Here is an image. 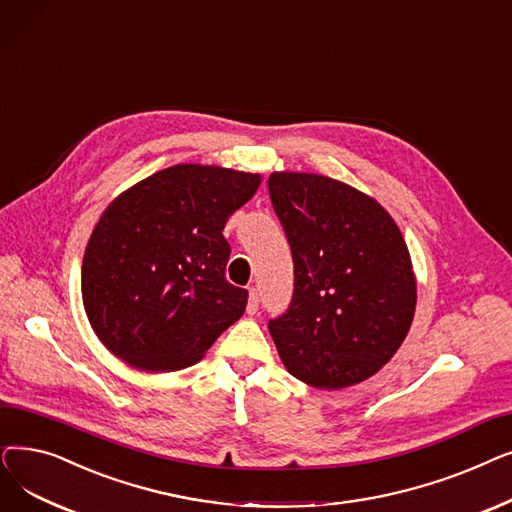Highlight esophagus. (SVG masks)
I'll use <instances>...</instances> for the list:
<instances>
[{
    "label": "esophagus",
    "mask_w": 512,
    "mask_h": 512,
    "mask_svg": "<svg viewBox=\"0 0 512 512\" xmlns=\"http://www.w3.org/2000/svg\"><path fill=\"white\" fill-rule=\"evenodd\" d=\"M258 306H260V298H258V289L256 287H250V296H248V314H256L258 312Z\"/></svg>",
    "instance_id": "34e87169"
}]
</instances>
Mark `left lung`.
I'll return each instance as SVG.
<instances>
[{
	"mask_svg": "<svg viewBox=\"0 0 512 512\" xmlns=\"http://www.w3.org/2000/svg\"><path fill=\"white\" fill-rule=\"evenodd\" d=\"M273 208L294 258V298L269 321L285 369L319 389L375 375L417 306L406 241L387 210L342 181L273 173Z\"/></svg>",
	"mask_w": 512,
	"mask_h": 512,
	"instance_id": "8db88e82",
	"label": "left lung"
}]
</instances>
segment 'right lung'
Listing matches in <instances>:
<instances>
[{
	"label": "right lung",
	"mask_w": 512,
	"mask_h": 512,
	"mask_svg": "<svg viewBox=\"0 0 512 512\" xmlns=\"http://www.w3.org/2000/svg\"><path fill=\"white\" fill-rule=\"evenodd\" d=\"M260 175L177 164L129 187L104 210L83 258L81 291L100 342L141 371L196 364L246 310L225 279L223 235Z\"/></svg>",
	"instance_id": "add662e5"
}]
</instances>
